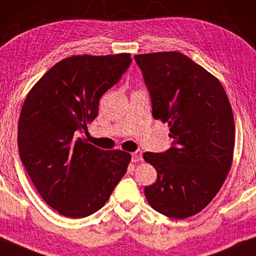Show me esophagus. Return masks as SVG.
Listing matches in <instances>:
<instances>
[{"instance_id":"esophagus-1","label":"esophagus","mask_w":256,"mask_h":256,"mask_svg":"<svg viewBox=\"0 0 256 256\" xmlns=\"http://www.w3.org/2000/svg\"><path fill=\"white\" fill-rule=\"evenodd\" d=\"M131 158H132V162H140L142 161V152L140 150H136V152H133L131 154Z\"/></svg>"}]
</instances>
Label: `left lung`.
I'll return each instance as SVG.
<instances>
[{"instance_id": "left-lung-1", "label": "left lung", "mask_w": 256, "mask_h": 256, "mask_svg": "<svg viewBox=\"0 0 256 256\" xmlns=\"http://www.w3.org/2000/svg\"><path fill=\"white\" fill-rule=\"evenodd\" d=\"M155 120L169 124L172 146L146 152L158 180L144 188L152 209L176 220L200 212L222 188L232 164L234 112L220 80L178 52L136 55Z\"/></svg>"}]
</instances>
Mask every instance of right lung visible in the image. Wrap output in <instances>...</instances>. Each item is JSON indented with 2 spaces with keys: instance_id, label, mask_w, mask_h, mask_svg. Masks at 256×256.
I'll list each match as a JSON object with an SVG mask.
<instances>
[{
  "instance_id": "add662e5",
  "label": "right lung",
  "mask_w": 256,
  "mask_h": 256,
  "mask_svg": "<svg viewBox=\"0 0 256 256\" xmlns=\"http://www.w3.org/2000/svg\"><path fill=\"white\" fill-rule=\"evenodd\" d=\"M130 54L77 55L55 64L30 90L18 122L19 156L46 204L82 218L104 207L131 155L102 150L79 138L98 102L120 82Z\"/></svg>"
}]
</instances>
